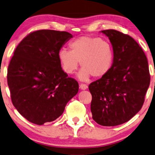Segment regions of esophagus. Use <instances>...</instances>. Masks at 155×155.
<instances>
[{
	"label": "esophagus",
	"instance_id": "1",
	"mask_svg": "<svg viewBox=\"0 0 155 155\" xmlns=\"http://www.w3.org/2000/svg\"><path fill=\"white\" fill-rule=\"evenodd\" d=\"M80 88L81 90H86L87 88V85H85V84H82V83H81V84H80Z\"/></svg>",
	"mask_w": 155,
	"mask_h": 155
}]
</instances>
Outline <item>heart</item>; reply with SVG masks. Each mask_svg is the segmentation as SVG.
<instances>
[{
  "mask_svg": "<svg viewBox=\"0 0 155 155\" xmlns=\"http://www.w3.org/2000/svg\"><path fill=\"white\" fill-rule=\"evenodd\" d=\"M70 51L60 50L58 59L67 74L77 70L79 62L82 67L78 77L82 81L91 75L102 77L107 73L112 63L113 53L107 42L99 38L82 36L70 44Z\"/></svg>",
  "mask_w": 155,
  "mask_h": 155,
  "instance_id": "obj_1",
  "label": "heart"
}]
</instances>
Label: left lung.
<instances>
[{
    "label": "left lung",
    "instance_id": "obj_1",
    "mask_svg": "<svg viewBox=\"0 0 155 155\" xmlns=\"http://www.w3.org/2000/svg\"><path fill=\"white\" fill-rule=\"evenodd\" d=\"M113 49V63L100 79L89 85L92 119L102 126L129 121L141 110L150 83L147 57L130 35L115 30L101 31Z\"/></svg>",
    "mask_w": 155,
    "mask_h": 155
}]
</instances>
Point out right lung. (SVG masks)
I'll return each instance as SVG.
<instances>
[{"label":"right lung","instance_id":"add662e5","mask_svg":"<svg viewBox=\"0 0 155 155\" xmlns=\"http://www.w3.org/2000/svg\"><path fill=\"white\" fill-rule=\"evenodd\" d=\"M73 35L40 30L24 38L14 51L7 80L14 107L38 125L55 120L78 93V82L61 68L58 53Z\"/></svg>","mask_w":155,"mask_h":155}]
</instances>
